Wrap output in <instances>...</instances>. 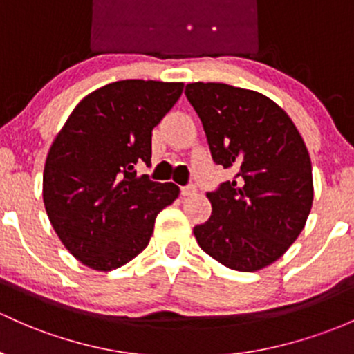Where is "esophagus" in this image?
<instances>
[{
	"instance_id": "obj_1",
	"label": "esophagus",
	"mask_w": 354,
	"mask_h": 354,
	"mask_svg": "<svg viewBox=\"0 0 354 354\" xmlns=\"http://www.w3.org/2000/svg\"><path fill=\"white\" fill-rule=\"evenodd\" d=\"M197 192V189H196V185H185V187H182L180 189V194L184 197H187V196H194V194Z\"/></svg>"
}]
</instances>
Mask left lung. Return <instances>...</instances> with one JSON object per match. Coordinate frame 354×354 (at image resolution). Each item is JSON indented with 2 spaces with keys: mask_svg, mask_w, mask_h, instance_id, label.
Here are the masks:
<instances>
[{
  "mask_svg": "<svg viewBox=\"0 0 354 354\" xmlns=\"http://www.w3.org/2000/svg\"><path fill=\"white\" fill-rule=\"evenodd\" d=\"M185 96L203 121L212 160L238 170L234 180L207 192L211 218L194 236L224 267H268L297 239L313 207L306 143L287 113L257 91L192 82Z\"/></svg>",
  "mask_w": 354,
  "mask_h": 354,
  "instance_id": "8db88e82",
  "label": "left lung"
}]
</instances>
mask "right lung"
I'll return each instance as SVG.
<instances>
[{
    "label": "right lung",
    "mask_w": 354,
    "mask_h": 354,
    "mask_svg": "<svg viewBox=\"0 0 354 354\" xmlns=\"http://www.w3.org/2000/svg\"><path fill=\"white\" fill-rule=\"evenodd\" d=\"M182 82L128 79L79 102L57 133L44 169V204L62 245L97 272L147 248L155 218L180 189L136 176L150 163L151 130L180 97Z\"/></svg>",
    "instance_id": "add662e5"
}]
</instances>
